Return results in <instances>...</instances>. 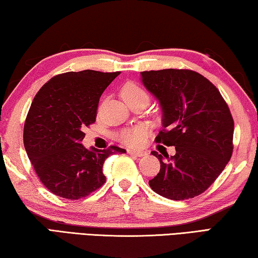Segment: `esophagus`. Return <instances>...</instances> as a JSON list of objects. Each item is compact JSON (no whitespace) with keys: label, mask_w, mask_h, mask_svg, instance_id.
I'll return each instance as SVG.
<instances>
[{"label":"esophagus","mask_w":258,"mask_h":258,"mask_svg":"<svg viewBox=\"0 0 258 258\" xmlns=\"http://www.w3.org/2000/svg\"><path fill=\"white\" fill-rule=\"evenodd\" d=\"M127 152L130 155H133L137 157H142L147 155V151H143V150H127Z\"/></svg>","instance_id":"34e87169"}]
</instances>
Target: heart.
Instances as JSON below:
<instances>
[{"label":"heart","mask_w":258,"mask_h":258,"mask_svg":"<svg viewBox=\"0 0 258 258\" xmlns=\"http://www.w3.org/2000/svg\"><path fill=\"white\" fill-rule=\"evenodd\" d=\"M121 97H123L124 101H128V100L134 99H147L149 100V94H148L145 89L139 86L135 83H127L121 89ZM146 137V130L143 127H132V128H125L120 131L118 134V139L121 142L125 143L128 147H139L141 146L143 141H145Z\"/></svg>","instance_id":"1"}]
</instances>
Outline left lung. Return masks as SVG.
I'll list each match as a JSON object with an SVG mask.
<instances>
[{
    "label": "left lung",
    "instance_id": "left-lung-1",
    "mask_svg": "<svg viewBox=\"0 0 258 258\" xmlns=\"http://www.w3.org/2000/svg\"><path fill=\"white\" fill-rule=\"evenodd\" d=\"M146 89L158 99L164 130L156 142L175 147L159 155L160 171L149 181L156 194L172 200L194 198L206 191L232 156L234 123L217 87L189 69L142 72Z\"/></svg>",
    "mask_w": 258,
    "mask_h": 258
}]
</instances>
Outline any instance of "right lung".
<instances>
[{
    "mask_svg": "<svg viewBox=\"0 0 258 258\" xmlns=\"http://www.w3.org/2000/svg\"><path fill=\"white\" fill-rule=\"evenodd\" d=\"M119 72H68L52 77L32 102L24 126V146L41 182L52 194L81 199L104 182L103 163L116 146L86 149L84 128L97 118L99 100Z\"/></svg>",
    "mask_w": 258,
    "mask_h": 258,
    "instance_id": "right-lung-1",
    "label": "right lung"
}]
</instances>
